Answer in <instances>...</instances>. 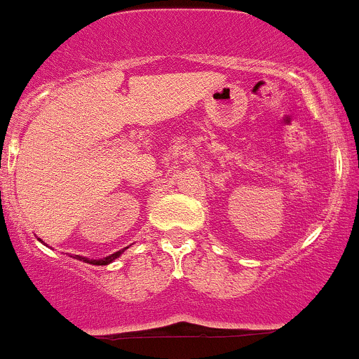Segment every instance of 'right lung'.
<instances>
[{"mask_svg":"<svg viewBox=\"0 0 359 359\" xmlns=\"http://www.w3.org/2000/svg\"><path fill=\"white\" fill-rule=\"evenodd\" d=\"M123 250H127V248H123ZM123 250H122V251H116V253L109 255V257H106V258H101V260H90V258L80 257V255H74V258H76V260L85 262V264H92V265H108V264H111V262L115 260V258H118L120 255L123 253Z\"/></svg>","mask_w":359,"mask_h":359,"instance_id":"1","label":"right lung"}]
</instances>
